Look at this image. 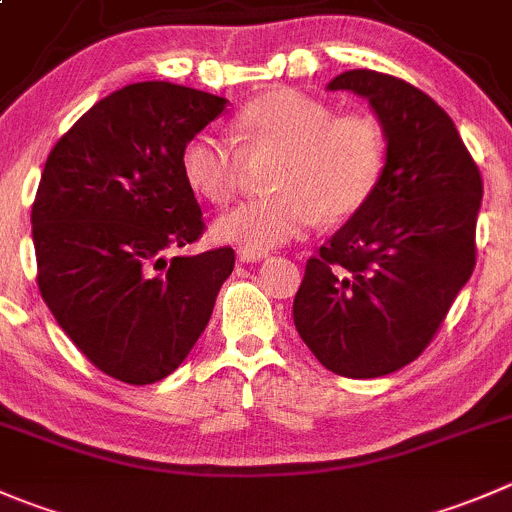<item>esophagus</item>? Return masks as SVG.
Returning a JSON list of instances; mask_svg holds the SVG:
<instances>
[{"mask_svg": "<svg viewBox=\"0 0 512 512\" xmlns=\"http://www.w3.org/2000/svg\"><path fill=\"white\" fill-rule=\"evenodd\" d=\"M267 252H252V250H240L237 252V260L240 262H260L265 260Z\"/></svg>", "mask_w": 512, "mask_h": 512, "instance_id": "esophagus-1", "label": "esophagus"}]
</instances>
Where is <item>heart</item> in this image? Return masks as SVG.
Segmentation results:
<instances>
[{
	"instance_id": "heart-1",
	"label": "heart",
	"mask_w": 512,
	"mask_h": 512,
	"mask_svg": "<svg viewBox=\"0 0 512 512\" xmlns=\"http://www.w3.org/2000/svg\"><path fill=\"white\" fill-rule=\"evenodd\" d=\"M235 130L250 157L280 155L275 195L247 200L215 220V237L240 250L265 252L305 235L322 215L350 217L365 205L385 170V137L365 114H337L295 89H275L245 104ZM245 155L215 132H197L180 155L195 195L222 205L237 190Z\"/></svg>"
}]
</instances>
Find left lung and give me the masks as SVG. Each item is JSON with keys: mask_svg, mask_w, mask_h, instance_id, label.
<instances>
[{"mask_svg": "<svg viewBox=\"0 0 512 512\" xmlns=\"http://www.w3.org/2000/svg\"><path fill=\"white\" fill-rule=\"evenodd\" d=\"M327 89L367 99L388 142L385 170L307 260L292 317L327 370L362 380L413 362L470 280L483 180L453 119L413 84L350 69Z\"/></svg>", "mask_w": 512, "mask_h": 512, "instance_id": "8db88e82", "label": "left lung"}]
</instances>
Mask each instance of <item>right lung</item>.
Returning <instances> with one entry per match:
<instances>
[{
	"label": "right lung",
	"mask_w": 512,
	"mask_h": 512,
	"mask_svg": "<svg viewBox=\"0 0 512 512\" xmlns=\"http://www.w3.org/2000/svg\"><path fill=\"white\" fill-rule=\"evenodd\" d=\"M225 107L182 84H127L44 162L32 205L39 292L82 355L130 385L182 365L235 267L232 247L167 260L205 230L182 147Z\"/></svg>",
	"instance_id": "right-lung-1"
}]
</instances>
